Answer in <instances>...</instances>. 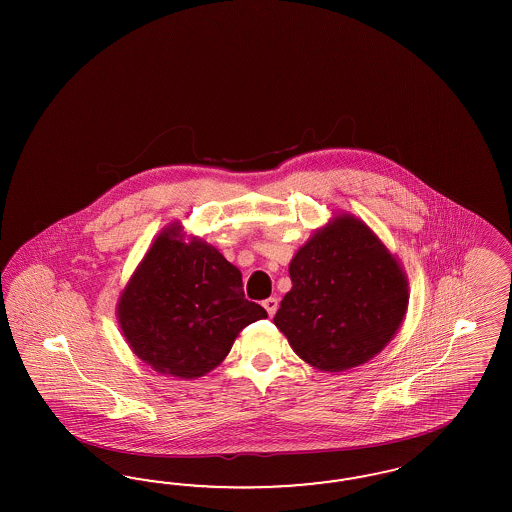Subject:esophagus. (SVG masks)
Segmentation results:
<instances>
[{
  "instance_id": "esophagus-1",
  "label": "esophagus",
  "mask_w": 512,
  "mask_h": 512,
  "mask_svg": "<svg viewBox=\"0 0 512 512\" xmlns=\"http://www.w3.org/2000/svg\"><path fill=\"white\" fill-rule=\"evenodd\" d=\"M264 310L268 311V315L270 317H274L276 315V311H278L279 300L276 296H270V298H266L263 302Z\"/></svg>"
}]
</instances>
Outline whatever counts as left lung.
<instances>
[{"label": "left lung", "mask_w": 512, "mask_h": 512, "mask_svg": "<svg viewBox=\"0 0 512 512\" xmlns=\"http://www.w3.org/2000/svg\"><path fill=\"white\" fill-rule=\"evenodd\" d=\"M293 287L274 325L321 372H345L383 351L402 325L409 287L402 266L372 229L341 214L296 251Z\"/></svg>", "instance_id": "1"}]
</instances>
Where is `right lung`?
Masks as SVG:
<instances>
[{
  "mask_svg": "<svg viewBox=\"0 0 512 512\" xmlns=\"http://www.w3.org/2000/svg\"><path fill=\"white\" fill-rule=\"evenodd\" d=\"M266 317L246 300L240 270L199 238L184 242L180 223L155 238L118 300L131 351L180 379L214 370L240 330Z\"/></svg>",
  "mask_w": 512,
  "mask_h": 512,
  "instance_id": "obj_1",
  "label": "right lung"
}]
</instances>
